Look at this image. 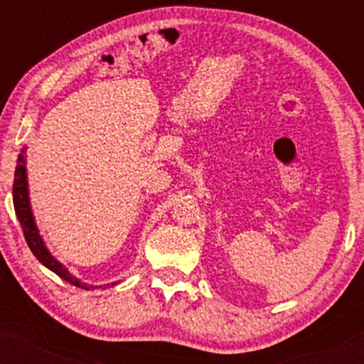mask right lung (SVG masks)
Listing matches in <instances>:
<instances>
[{"mask_svg": "<svg viewBox=\"0 0 364 364\" xmlns=\"http://www.w3.org/2000/svg\"><path fill=\"white\" fill-rule=\"evenodd\" d=\"M25 150L27 147L22 149L20 152L18 161H16V168H15V181H14V205H15V212H16V219H18L20 225L23 229V236L25 241H27L28 248L31 252L36 255V258L43 263L44 267H48L49 270H53L54 274L60 275L63 281L73 284V286L82 287V289H90V284L82 282L80 279L75 277L73 274L68 272L63 263H60L56 258L53 257L51 252L46 246L43 236L39 235V229H37L34 214H32V207H31V198H28V183H27V168H25ZM118 282H111V286H116ZM109 286V284H106Z\"/></svg>", "mask_w": 364, "mask_h": 364, "instance_id": "1", "label": "right lung"}]
</instances>
